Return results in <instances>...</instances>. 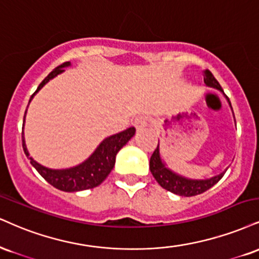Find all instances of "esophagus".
I'll return each instance as SVG.
<instances>
[{
    "mask_svg": "<svg viewBox=\"0 0 259 259\" xmlns=\"http://www.w3.org/2000/svg\"><path fill=\"white\" fill-rule=\"evenodd\" d=\"M134 125H135L138 130L145 129V127L148 125V119L146 117H138L135 121H134Z\"/></svg>",
    "mask_w": 259,
    "mask_h": 259,
    "instance_id": "esophagus-1",
    "label": "esophagus"
}]
</instances>
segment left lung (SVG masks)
Returning <instances> with one entry per match:
<instances>
[{
    "mask_svg": "<svg viewBox=\"0 0 259 259\" xmlns=\"http://www.w3.org/2000/svg\"><path fill=\"white\" fill-rule=\"evenodd\" d=\"M202 74H204L205 84H206L207 87H210V88L220 90V92L224 95V98L227 99V102L229 104L230 108H232V104H230L228 96L224 94L223 89L221 88L220 83L217 82L216 78H214L213 74L208 70L202 71ZM233 117H234V112H233ZM235 126H236V123H235ZM227 169H228V167H227ZM227 169L222 171L220 175L210 177V179H205V180L188 179V177L180 175V174H177L175 171H172L167 167L166 163H165L163 157H161L159 142H158L157 149L153 152V154H152L151 157V160H149V170H151L152 175H153L155 181H157V182L159 183L164 189H166V191L174 193V194L176 195H180V197H194V195L201 194V193L206 192L207 189H210L211 187H213L221 179H222L224 174H226Z\"/></svg>",
    "mask_w": 259,
    "mask_h": 259,
    "instance_id": "8db88e82",
    "label": "left lung"
}]
</instances>
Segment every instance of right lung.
<instances>
[{"instance_id":"obj_1","label":"right lung","mask_w":259,"mask_h":259,"mask_svg":"<svg viewBox=\"0 0 259 259\" xmlns=\"http://www.w3.org/2000/svg\"><path fill=\"white\" fill-rule=\"evenodd\" d=\"M71 66V62H65L57 68L52 71L42 83L39 84L38 88L32 95H31L29 105L31 100L33 99L37 93L39 92L43 87L46 85L49 80L55 78L58 74L64 72V68ZM29 107V106H27ZM26 111L24 116V125H25V117H26ZM23 125V129H24ZM135 135V127H127L124 132H120L114 135L108 136L105 140H102L101 143L95 148V151L87 158L83 163H80L76 166L68 167V169H51V167L43 166L42 164L37 163L32 157H30L29 151H27L26 143H25L24 132H23V148L26 157L30 159V163L35 169L38 171L40 176L45 179L47 182L51 183L53 187L60 189L64 192H79L85 191V189L94 188L98 187L100 183L104 182L106 177L110 175V172L113 169L114 163H116V155L123 146H125L129 140Z\"/></svg>"}]
</instances>
